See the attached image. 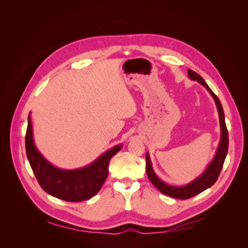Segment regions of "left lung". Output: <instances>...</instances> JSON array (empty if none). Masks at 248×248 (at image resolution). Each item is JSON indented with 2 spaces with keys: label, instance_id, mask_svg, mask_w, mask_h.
Instances as JSON below:
<instances>
[{
  "label": "left lung",
  "instance_id": "8db88e82",
  "mask_svg": "<svg viewBox=\"0 0 248 248\" xmlns=\"http://www.w3.org/2000/svg\"><path fill=\"white\" fill-rule=\"evenodd\" d=\"M187 73H188V78L191 80H197L198 82H200L201 85H202L207 89V91L210 93V95L213 97L216 108H217V111H218V117H219L220 140L213 159L210 161L205 170L202 171L201 175H199L196 179L192 180L191 182L182 186L170 185L164 181H162V180L156 175V172L153 170L152 161H151V158H150L149 152L146 153V171L150 181H151L156 188L163 194L175 199H180V200H186L193 196H197V194L208 189L209 187H211L216 182V180L218 179V176L221 171L223 162L227 157L228 149H229V134H228V129L226 126V120H224V112L218 97L212 92V90L209 88V86L206 84L205 80L202 79V78L200 76V74L190 69H188Z\"/></svg>",
  "mask_w": 248,
  "mask_h": 248
}]
</instances>
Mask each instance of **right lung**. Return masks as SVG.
Instances as JSON below:
<instances>
[{
	"label": "right lung",
	"instance_id": "right-lung-1",
	"mask_svg": "<svg viewBox=\"0 0 248 248\" xmlns=\"http://www.w3.org/2000/svg\"><path fill=\"white\" fill-rule=\"evenodd\" d=\"M122 148V144L110 148L86 167L65 170L50 163L36 147L33 137L31 112L28 117L26 152L41 188L50 196L66 202H81L93 198L108 175L110 158Z\"/></svg>",
	"mask_w": 248,
	"mask_h": 248
}]
</instances>
